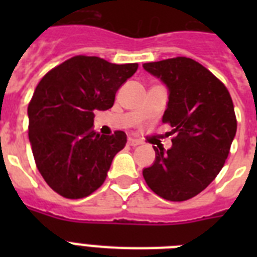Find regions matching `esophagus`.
Returning <instances> with one entry per match:
<instances>
[{
    "mask_svg": "<svg viewBox=\"0 0 257 257\" xmlns=\"http://www.w3.org/2000/svg\"><path fill=\"white\" fill-rule=\"evenodd\" d=\"M128 145H131V147H137V145H140V141L136 140V139H133V137H129Z\"/></svg>",
    "mask_w": 257,
    "mask_h": 257,
    "instance_id": "1",
    "label": "esophagus"
}]
</instances>
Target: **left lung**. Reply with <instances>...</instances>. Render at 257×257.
Returning <instances> with one entry per match:
<instances>
[{
	"label": "left lung",
	"instance_id": "obj_1",
	"mask_svg": "<svg viewBox=\"0 0 257 257\" xmlns=\"http://www.w3.org/2000/svg\"><path fill=\"white\" fill-rule=\"evenodd\" d=\"M143 66L168 86L163 122L176 135L168 151L153 147L156 161L143 176L157 196L185 201L204 191L225 164L237 129L231 94L192 58H168Z\"/></svg>",
	"mask_w": 257,
	"mask_h": 257
}]
</instances>
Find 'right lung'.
<instances>
[{
  "label": "right lung",
  "instance_id": "add662e5",
  "mask_svg": "<svg viewBox=\"0 0 257 257\" xmlns=\"http://www.w3.org/2000/svg\"><path fill=\"white\" fill-rule=\"evenodd\" d=\"M139 64L74 56L38 82L28 106L29 140L41 176L66 199H82L104 184L126 135L94 132V110L112 108L116 92Z\"/></svg>",
  "mask_w": 257,
  "mask_h": 257
}]
</instances>
